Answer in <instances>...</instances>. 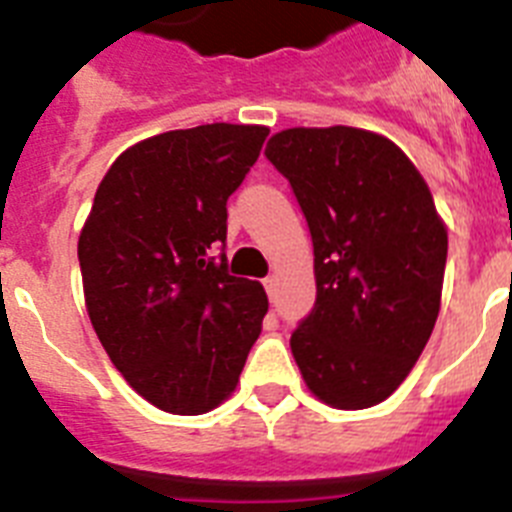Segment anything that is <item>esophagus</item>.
Segmentation results:
<instances>
[{
	"mask_svg": "<svg viewBox=\"0 0 512 512\" xmlns=\"http://www.w3.org/2000/svg\"><path fill=\"white\" fill-rule=\"evenodd\" d=\"M263 283H265V291H268V296L276 294V283H278L276 276H268Z\"/></svg>",
	"mask_w": 512,
	"mask_h": 512,
	"instance_id": "obj_1",
	"label": "esophagus"
}]
</instances>
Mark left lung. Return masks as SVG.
I'll return each mask as SVG.
<instances>
[{"instance_id":"8db88e82","label":"left lung","mask_w":512,"mask_h":512,"mask_svg":"<svg viewBox=\"0 0 512 512\" xmlns=\"http://www.w3.org/2000/svg\"><path fill=\"white\" fill-rule=\"evenodd\" d=\"M265 156L289 179L315 247V307L291 333L304 382L336 409H369L422 356L448 260L427 182L382 135L294 127Z\"/></svg>"}]
</instances>
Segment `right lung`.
<instances>
[{
    "label": "right lung",
    "instance_id": "right-lung-1",
    "mask_svg": "<svg viewBox=\"0 0 512 512\" xmlns=\"http://www.w3.org/2000/svg\"><path fill=\"white\" fill-rule=\"evenodd\" d=\"M268 127L203 124L150 137L111 163L77 257L98 341L169 414L216 409L263 330L268 296L226 263V200Z\"/></svg>",
    "mask_w": 512,
    "mask_h": 512
}]
</instances>
